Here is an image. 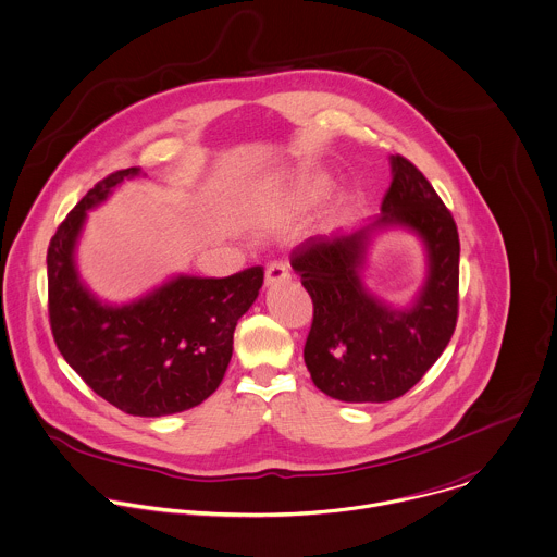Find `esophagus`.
<instances>
[{
    "label": "esophagus",
    "instance_id": "1",
    "mask_svg": "<svg viewBox=\"0 0 557 557\" xmlns=\"http://www.w3.org/2000/svg\"><path fill=\"white\" fill-rule=\"evenodd\" d=\"M290 280V269L286 262L282 260H275L267 267V273H264V284L267 286H275V284H282V282H288Z\"/></svg>",
    "mask_w": 557,
    "mask_h": 557
}]
</instances>
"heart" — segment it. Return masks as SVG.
<instances>
[{"mask_svg":"<svg viewBox=\"0 0 557 557\" xmlns=\"http://www.w3.org/2000/svg\"><path fill=\"white\" fill-rule=\"evenodd\" d=\"M330 188H332V180L325 173L299 175L267 208V221L269 223H282L286 219H293V216L310 210L312 206H317L330 193Z\"/></svg>","mask_w":557,"mask_h":557,"instance_id":"b5f03b06","label":"heart"}]
</instances>
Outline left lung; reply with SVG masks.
I'll return each instance as SVG.
<instances>
[{"instance_id":"left-lung-1","label":"left lung","mask_w":557,"mask_h":557,"mask_svg":"<svg viewBox=\"0 0 557 557\" xmlns=\"http://www.w3.org/2000/svg\"><path fill=\"white\" fill-rule=\"evenodd\" d=\"M391 164L393 182L375 221L312 236L290 253V267L314 306L306 367L319 391L349 404H384L406 395L441 358L458 323L456 221L408 158L393 156ZM386 224L417 231L429 249V280L410 311H393L359 277L370 234Z\"/></svg>"}]
</instances>
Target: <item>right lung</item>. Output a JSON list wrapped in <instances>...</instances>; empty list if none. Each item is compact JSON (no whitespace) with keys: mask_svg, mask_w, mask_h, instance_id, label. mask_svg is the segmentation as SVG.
I'll list each match as a JSON object with an SVG mask.
<instances>
[{"mask_svg":"<svg viewBox=\"0 0 557 557\" xmlns=\"http://www.w3.org/2000/svg\"><path fill=\"white\" fill-rule=\"evenodd\" d=\"M138 166L97 182L47 249V310L58 351L86 386L134 417H164L206 401L221 384L238 319L264 280L262 267L230 277L180 275L127 306H103L79 282L73 249L86 210Z\"/></svg>","mask_w":557,"mask_h":557,"instance_id":"right-lung-1","label":"right lung"}]
</instances>
